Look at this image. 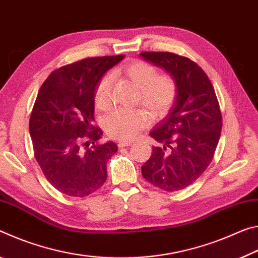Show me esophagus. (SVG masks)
Returning a JSON list of instances; mask_svg holds the SVG:
<instances>
[{
	"instance_id": "obj_1",
	"label": "esophagus",
	"mask_w": 258,
	"mask_h": 258,
	"mask_svg": "<svg viewBox=\"0 0 258 258\" xmlns=\"http://www.w3.org/2000/svg\"><path fill=\"white\" fill-rule=\"evenodd\" d=\"M132 144H133V142H130V141H120L119 143H117V145H119V147L130 146Z\"/></svg>"
}]
</instances>
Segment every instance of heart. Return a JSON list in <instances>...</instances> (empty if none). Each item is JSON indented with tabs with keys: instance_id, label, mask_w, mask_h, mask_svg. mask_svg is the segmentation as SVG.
Returning <instances> with one entry per match:
<instances>
[{
	"instance_id": "b5f03b06",
	"label": "heart",
	"mask_w": 258,
	"mask_h": 258,
	"mask_svg": "<svg viewBox=\"0 0 258 258\" xmlns=\"http://www.w3.org/2000/svg\"><path fill=\"white\" fill-rule=\"evenodd\" d=\"M123 74L138 89V100L154 116H163L174 104L176 84L168 75H158V71L149 62L136 60L123 67ZM113 77L105 75L96 89L95 103L101 111L112 105ZM150 114L145 109H117L107 116L105 128L115 139H133L149 123Z\"/></svg>"
}]
</instances>
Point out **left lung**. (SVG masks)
Segmentation results:
<instances>
[{
	"mask_svg": "<svg viewBox=\"0 0 258 258\" xmlns=\"http://www.w3.org/2000/svg\"><path fill=\"white\" fill-rule=\"evenodd\" d=\"M139 56L166 71L177 89L168 115L150 133L162 146L153 147L142 174L164 191H179L194 183L212 162L222 132L217 97L207 74L188 58L171 52Z\"/></svg>",
	"mask_w": 258,
	"mask_h": 258,
	"instance_id": "8db88e82",
	"label": "left lung"
}]
</instances>
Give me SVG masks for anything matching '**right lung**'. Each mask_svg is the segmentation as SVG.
Segmentation results:
<instances>
[{
  "mask_svg": "<svg viewBox=\"0 0 258 258\" xmlns=\"http://www.w3.org/2000/svg\"><path fill=\"white\" fill-rule=\"evenodd\" d=\"M124 58H86L53 71L42 84L29 119L34 154L45 178L58 191L83 198L103 186L114 142L97 144L95 91L106 72Z\"/></svg>",
  "mask_w": 258,
  "mask_h": 258,
  "instance_id": "1",
  "label": "right lung"
}]
</instances>
